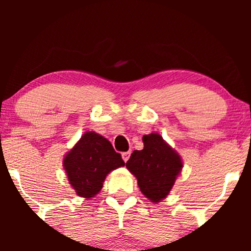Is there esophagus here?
<instances>
[{
    "label": "esophagus",
    "instance_id": "esophagus-1",
    "mask_svg": "<svg viewBox=\"0 0 251 251\" xmlns=\"http://www.w3.org/2000/svg\"><path fill=\"white\" fill-rule=\"evenodd\" d=\"M129 155H131V152H129V151H127V152H124V153L122 154V157H123L124 162H127L128 158H129Z\"/></svg>",
    "mask_w": 251,
    "mask_h": 251
}]
</instances>
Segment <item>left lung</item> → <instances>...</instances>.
I'll return each instance as SVG.
<instances>
[{
    "label": "left lung",
    "instance_id": "1",
    "mask_svg": "<svg viewBox=\"0 0 251 251\" xmlns=\"http://www.w3.org/2000/svg\"><path fill=\"white\" fill-rule=\"evenodd\" d=\"M144 149L135 150L126 168L138 180V186L146 198L158 203L171 191L183 168L180 155L158 133L143 137Z\"/></svg>",
    "mask_w": 251,
    "mask_h": 251
}]
</instances>
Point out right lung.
<instances>
[{"label": "right lung", "instance_id": "add662e5", "mask_svg": "<svg viewBox=\"0 0 251 251\" xmlns=\"http://www.w3.org/2000/svg\"><path fill=\"white\" fill-rule=\"evenodd\" d=\"M125 165L112 144L96 132H86L63 158L68 181L76 195L94 197L109 172Z\"/></svg>", "mask_w": 251, "mask_h": 251}]
</instances>
